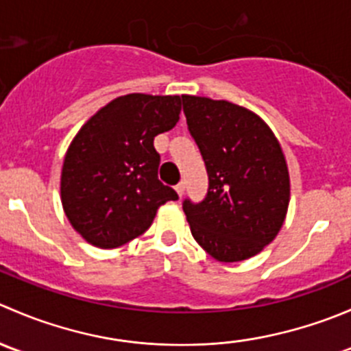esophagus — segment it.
<instances>
[{
	"label": "esophagus",
	"instance_id": "34e87169",
	"mask_svg": "<svg viewBox=\"0 0 351 351\" xmlns=\"http://www.w3.org/2000/svg\"><path fill=\"white\" fill-rule=\"evenodd\" d=\"M175 190H176V193H178V195L182 197L183 193H185V182H180L178 185L175 186Z\"/></svg>",
	"mask_w": 351,
	"mask_h": 351
}]
</instances>
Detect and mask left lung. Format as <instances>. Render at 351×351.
Segmentation results:
<instances>
[{
  "mask_svg": "<svg viewBox=\"0 0 351 351\" xmlns=\"http://www.w3.org/2000/svg\"><path fill=\"white\" fill-rule=\"evenodd\" d=\"M182 100L208 175L204 200H183L190 231L217 261L247 260L274 241L285 221L290 180L280 144L251 110L205 97Z\"/></svg>",
  "mask_w": 351,
  "mask_h": 351,
  "instance_id": "left-lung-1",
  "label": "left lung"
}]
</instances>
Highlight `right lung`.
I'll list each match as a JSON object with an SVG mask.
<instances>
[{"label": "right lung", "mask_w": 351, "mask_h": 351, "mask_svg": "<svg viewBox=\"0 0 351 351\" xmlns=\"http://www.w3.org/2000/svg\"><path fill=\"white\" fill-rule=\"evenodd\" d=\"M182 98L130 93L110 101L80 129L61 173L71 226L97 247H119L153 224L158 208L178 200L158 180L154 137L180 120Z\"/></svg>", "instance_id": "add662e5"}]
</instances>
